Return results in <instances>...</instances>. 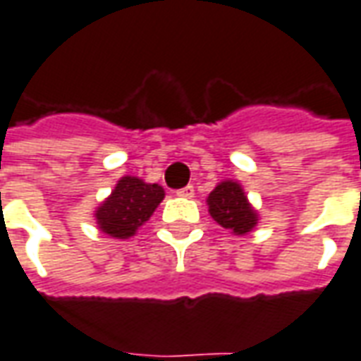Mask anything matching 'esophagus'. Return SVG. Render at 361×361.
<instances>
[{"label": "esophagus", "instance_id": "1", "mask_svg": "<svg viewBox=\"0 0 361 361\" xmlns=\"http://www.w3.org/2000/svg\"><path fill=\"white\" fill-rule=\"evenodd\" d=\"M176 195L183 196V198H192L195 196V186H185V188H180V190H176Z\"/></svg>", "mask_w": 361, "mask_h": 361}]
</instances>
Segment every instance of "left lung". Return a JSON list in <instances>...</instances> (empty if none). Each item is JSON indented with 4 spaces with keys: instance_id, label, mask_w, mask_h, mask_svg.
<instances>
[{
    "instance_id": "left-lung-1",
    "label": "left lung",
    "mask_w": 361,
    "mask_h": 361,
    "mask_svg": "<svg viewBox=\"0 0 361 361\" xmlns=\"http://www.w3.org/2000/svg\"><path fill=\"white\" fill-rule=\"evenodd\" d=\"M206 204L214 220L233 235L250 233L259 220V214L247 200V195L238 180L226 178L218 183L206 198Z\"/></svg>"
}]
</instances>
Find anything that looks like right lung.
<instances>
[{
    "mask_svg": "<svg viewBox=\"0 0 361 361\" xmlns=\"http://www.w3.org/2000/svg\"><path fill=\"white\" fill-rule=\"evenodd\" d=\"M165 198V188L126 175L116 183L111 195L94 210L100 232L116 240H128L147 222Z\"/></svg>",
    "mask_w": 361,
    "mask_h": 361,
    "instance_id": "obj_1",
    "label": "right lung"
}]
</instances>
